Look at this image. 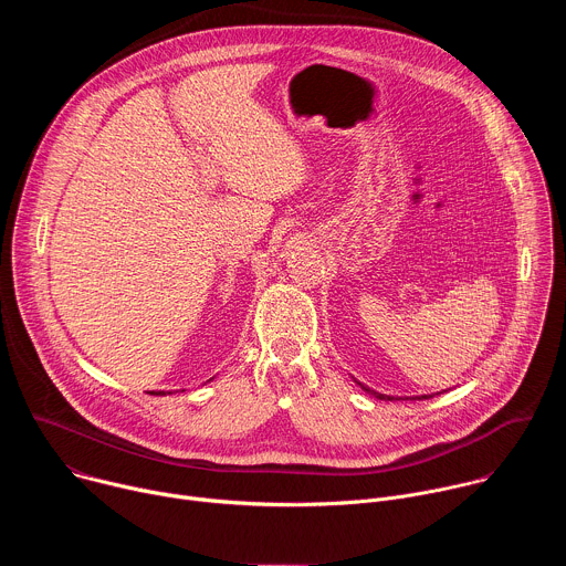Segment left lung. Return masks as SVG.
Returning <instances> with one entry per match:
<instances>
[{
	"mask_svg": "<svg viewBox=\"0 0 566 566\" xmlns=\"http://www.w3.org/2000/svg\"><path fill=\"white\" fill-rule=\"evenodd\" d=\"M358 385H360V382H358ZM360 387H363V389H365V391H369V394H374V396H376V398H380V400H394V398H391V396H385V394H378V391H374V389H369V387H365V385H360ZM415 398H419V400H421V398H432V396H415Z\"/></svg>",
	"mask_w": 566,
	"mask_h": 566,
	"instance_id": "left-lung-1",
	"label": "left lung"
}]
</instances>
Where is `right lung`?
Returning <instances> with one entry per match:
<instances>
[{
    "mask_svg": "<svg viewBox=\"0 0 566 566\" xmlns=\"http://www.w3.org/2000/svg\"><path fill=\"white\" fill-rule=\"evenodd\" d=\"M149 394H166V391H149Z\"/></svg>",
    "mask_w": 566,
    "mask_h": 566,
    "instance_id": "obj_1",
    "label": "right lung"
}]
</instances>
